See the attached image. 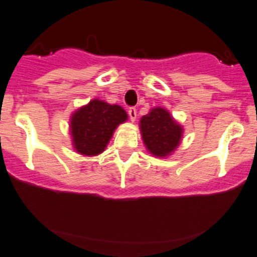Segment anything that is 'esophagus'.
<instances>
[{
    "instance_id": "1",
    "label": "esophagus",
    "mask_w": 257,
    "mask_h": 257,
    "mask_svg": "<svg viewBox=\"0 0 257 257\" xmlns=\"http://www.w3.org/2000/svg\"><path fill=\"white\" fill-rule=\"evenodd\" d=\"M128 115H129V119L132 121H134L137 119V109L134 107H131L128 109Z\"/></svg>"
}]
</instances>
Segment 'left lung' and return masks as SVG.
Segmentation results:
<instances>
[{"label":"left lung","mask_w":257,"mask_h":257,"mask_svg":"<svg viewBox=\"0 0 257 257\" xmlns=\"http://www.w3.org/2000/svg\"><path fill=\"white\" fill-rule=\"evenodd\" d=\"M140 129L144 144L155 156H167L178 147L182 128L166 109L153 108L149 114L140 119Z\"/></svg>","instance_id":"obj_1"}]
</instances>
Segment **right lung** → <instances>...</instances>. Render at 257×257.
Returning a JSON list of instances; mask_svg holds the SVG:
<instances>
[{
  "instance_id": "right-lung-1",
  "label": "right lung",
  "mask_w": 257,
  "mask_h": 257,
  "mask_svg": "<svg viewBox=\"0 0 257 257\" xmlns=\"http://www.w3.org/2000/svg\"><path fill=\"white\" fill-rule=\"evenodd\" d=\"M125 120L126 113L120 106L93 99L72 114L70 128L75 149L83 155L102 153L118 124Z\"/></svg>"
}]
</instances>
